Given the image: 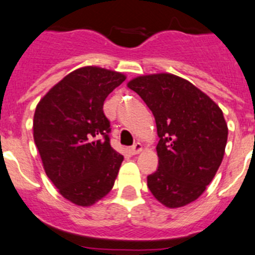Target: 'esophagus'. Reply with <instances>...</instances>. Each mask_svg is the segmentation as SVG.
Listing matches in <instances>:
<instances>
[{
    "instance_id": "obj_1",
    "label": "esophagus",
    "mask_w": 255,
    "mask_h": 255,
    "mask_svg": "<svg viewBox=\"0 0 255 255\" xmlns=\"http://www.w3.org/2000/svg\"><path fill=\"white\" fill-rule=\"evenodd\" d=\"M140 150H142V144H140V143H134V144L132 145V147L129 148V153L130 154H138V153L140 152Z\"/></svg>"
}]
</instances>
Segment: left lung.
Segmentation results:
<instances>
[{
	"label": "left lung",
	"mask_w": 255,
	"mask_h": 255,
	"mask_svg": "<svg viewBox=\"0 0 255 255\" xmlns=\"http://www.w3.org/2000/svg\"><path fill=\"white\" fill-rule=\"evenodd\" d=\"M128 87L152 111L159 137L158 168L147 177L148 188L168 208L196 201L223 160V112L196 86L169 73L140 76Z\"/></svg>",
	"instance_id": "left-lung-1"
}]
</instances>
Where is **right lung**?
Instances as JSON below:
<instances>
[{
  "label": "right lung",
  "mask_w": 255,
  "mask_h": 255,
  "mask_svg": "<svg viewBox=\"0 0 255 255\" xmlns=\"http://www.w3.org/2000/svg\"><path fill=\"white\" fill-rule=\"evenodd\" d=\"M125 80L122 73L105 68H78L36 107L33 138L44 172L59 193L77 206L95 204L117 178L123 155L111 147L103 103Z\"/></svg>",
  "instance_id": "1"
}]
</instances>
